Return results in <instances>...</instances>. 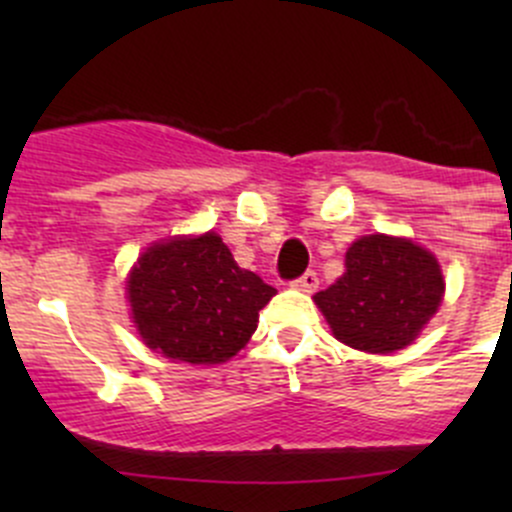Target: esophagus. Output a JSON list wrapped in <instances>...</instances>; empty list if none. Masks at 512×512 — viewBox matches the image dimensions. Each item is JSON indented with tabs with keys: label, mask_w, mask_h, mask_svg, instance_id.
Instances as JSON below:
<instances>
[{
	"label": "esophagus",
	"mask_w": 512,
	"mask_h": 512,
	"mask_svg": "<svg viewBox=\"0 0 512 512\" xmlns=\"http://www.w3.org/2000/svg\"><path fill=\"white\" fill-rule=\"evenodd\" d=\"M317 285H319V277H317V272H314V270H307L302 277H297V280L292 282V287L302 289V292H314Z\"/></svg>",
	"instance_id": "esophagus-1"
}]
</instances>
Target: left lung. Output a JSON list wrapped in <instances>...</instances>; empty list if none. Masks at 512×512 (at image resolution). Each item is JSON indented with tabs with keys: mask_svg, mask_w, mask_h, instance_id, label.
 I'll return each instance as SVG.
<instances>
[{
	"mask_svg": "<svg viewBox=\"0 0 512 512\" xmlns=\"http://www.w3.org/2000/svg\"><path fill=\"white\" fill-rule=\"evenodd\" d=\"M441 297V267L431 252L401 237L369 235L349 247L347 272L314 302L339 342L389 354L414 342Z\"/></svg>",
	"mask_w": 512,
	"mask_h": 512,
	"instance_id": "1",
	"label": "left lung"
}]
</instances>
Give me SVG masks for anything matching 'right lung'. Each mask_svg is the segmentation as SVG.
Returning <instances> with one entry per match:
<instances>
[{"instance_id":"add662e5","label":"right lung","mask_w":512,"mask_h":512,"mask_svg":"<svg viewBox=\"0 0 512 512\" xmlns=\"http://www.w3.org/2000/svg\"><path fill=\"white\" fill-rule=\"evenodd\" d=\"M275 292L240 270L215 232L148 247L128 277L143 342L188 364H220L240 352Z\"/></svg>"}]
</instances>
